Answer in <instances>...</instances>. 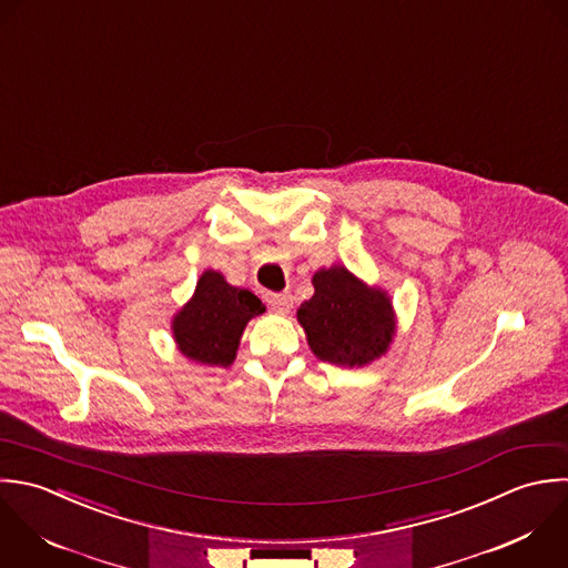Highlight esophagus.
I'll return each instance as SVG.
<instances>
[{"mask_svg": "<svg viewBox=\"0 0 568 568\" xmlns=\"http://www.w3.org/2000/svg\"><path fill=\"white\" fill-rule=\"evenodd\" d=\"M270 305H272V310L278 312V314H290L294 301H292V294L281 292V294H270Z\"/></svg>", "mask_w": 568, "mask_h": 568, "instance_id": "obj_1", "label": "esophagus"}]
</instances>
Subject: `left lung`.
Instances as JSON below:
<instances>
[{
	"label": "left lung",
	"mask_w": 568,
	"mask_h": 568,
	"mask_svg": "<svg viewBox=\"0 0 568 568\" xmlns=\"http://www.w3.org/2000/svg\"><path fill=\"white\" fill-rule=\"evenodd\" d=\"M314 296L296 318L316 358L363 367L381 358L396 334V314L387 292L365 285L347 267L332 265L314 274Z\"/></svg>",
	"instance_id": "1"
}]
</instances>
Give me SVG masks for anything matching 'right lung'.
Instances as JSON below:
<instances>
[{"instance_id":"1","label":"right lung","mask_w":568,"mask_h":568,"mask_svg":"<svg viewBox=\"0 0 568 568\" xmlns=\"http://www.w3.org/2000/svg\"><path fill=\"white\" fill-rule=\"evenodd\" d=\"M265 312V305L250 290L230 285L221 272L205 270L192 298L174 314L172 334L179 352L210 367H227L245 325Z\"/></svg>"}]
</instances>
